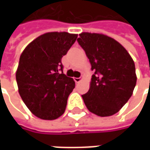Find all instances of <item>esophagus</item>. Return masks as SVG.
Instances as JSON below:
<instances>
[{
    "instance_id": "esophagus-1",
    "label": "esophagus",
    "mask_w": 150,
    "mask_h": 150,
    "mask_svg": "<svg viewBox=\"0 0 150 150\" xmlns=\"http://www.w3.org/2000/svg\"><path fill=\"white\" fill-rule=\"evenodd\" d=\"M74 80L76 83H79V82L81 81V78H74Z\"/></svg>"
}]
</instances>
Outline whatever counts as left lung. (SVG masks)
<instances>
[{
    "mask_svg": "<svg viewBox=\"0 0 150 150\" xmlns=\"http://www.w3.org/2000/svg\"><path fill=\"white\" fill-rule=\"evenodd\" d=\"M77 41L95 71L89 90L82 95L85 105L99 116L114 115L128 102L136 86L132 57L121 44L104 34L83 32Z\"/></svg>",
    "mask_w": 150,
    "mask_h": 150,
    "instance_id": "obj_1",
    "label": "left lung"
}]
</instances>
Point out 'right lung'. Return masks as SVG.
Listing matches in <instances>:
<instances>
[{
    "instance_id": "1",
    "label": "right lung",
    "mask_w": 150,
    "mask_h": 150,
    "mask_svg": "<svg viewBox=\"0 0 150 150\" xmlns=\"http://www.w3.org/2000/svg\"><path fill=\"white\" fill-rule=\"evenodd\" d=\"M77 37L67 32L46 33L31 42L20 56L16 72L18 91L40 119L55 120L65 112L75 83L63 74L61 61Z\"/></svg>"
}]
</instances>
